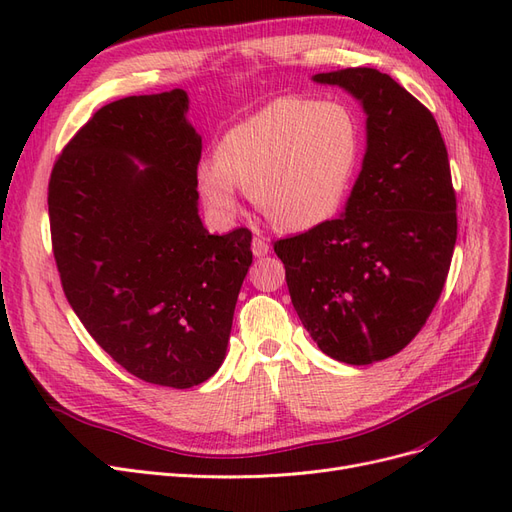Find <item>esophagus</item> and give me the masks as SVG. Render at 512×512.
Here are the masks:
<instances>
[{"mask_svg": "<svg viewBox=\"0 0 512 512\" xmlns=\"http://www.w3.org/2000/svg\"><path fill=\"white\" fill-rule=\"evenodd\" d=\"M269 250H271V247H269V241L265 237H254L252 239V252H254L256 258L267 256Z\"/></svg>", "mask_w": 512, "mask_h": 512, "instance_id": "obj_1", "label": "esophagus"}]
</instances>
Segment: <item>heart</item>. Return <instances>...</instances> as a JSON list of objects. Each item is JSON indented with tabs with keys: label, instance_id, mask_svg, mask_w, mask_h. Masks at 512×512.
I'll list each match as a JSON object with an SVG mask.
<instances>
[{
	"label": "heart",
	"instance_id": "1",
	"mask_svg": "<svg viewBox=\"0 0 512 512\" xmlns=\"http://www.w3.org/2000/svg\"><path fill=\"white\" fill-rule=\"evenodd\" d=\"M359 160V128L346 106L303 98L273 100L232 126L218 158L196 166L211 213L235 218L239 188L277 226L309 230L342 207Z\"/></svg>",
	"mask_w": 512,
	"mask_h": 512
}]
</instances>
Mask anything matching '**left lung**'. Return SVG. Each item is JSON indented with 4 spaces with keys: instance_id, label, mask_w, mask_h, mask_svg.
Returning <instances> with one entry per match:
<instances>
[{
    "instance_id": "8db88e82",
    "label": "left lung",
    "mask_w": 512,
    "mask_h": 512,
    "mask_svg": "<svg viewBox=\"0 0 512 512\" xmlns=\"http://www.w3.org/2000/svg\"><path fill=\"white\" fill-rule=\"evenodd\" d=\"M361 102L367 149L346 211L280 239L294 309L318 348L348 365L404 350L436 307L457 241V198L436 119L389 74H316Z\"/></svg>"
}]
</instances>
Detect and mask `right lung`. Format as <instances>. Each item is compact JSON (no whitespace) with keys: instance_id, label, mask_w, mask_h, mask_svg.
Wrapping results in <instances>:
<instances>
[{"instance_id":"add662e5","label":"right lung","mask_w":512,"mask_h":512,"mask_svg":"<svg viewBox=\"0 0 512 512\" xmlns=\"http://www.w3.org/2000/svg\"><path fill=\"white\" fill-rule=\"evenodd\" d=\"M188 104L173 89L102 106L49 181L53 256L74 314L132 376L173 389L220 369L252 265L250 230L209 235L200 222L203 138Z\"/></svg>"}]
</instances>
